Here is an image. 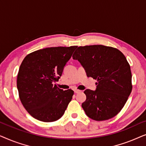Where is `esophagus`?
<instances>
[{
  "label": "esophagus",
  "instance_id": "obj_1",
  "mask_svg": "<svg viewBox=\"0 0 146 146\" xmlns=\"http://www.w3.org/2000/svg\"><path fill=\"white\" fill-rule=\"evenodd\" d=\"M81 92V90H74V92L76 94H78V93H80Z\"/></svg>",
  "mask_w": 146,
  "mask_h": 146
}]
</instances>
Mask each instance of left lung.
Returning <instances> with one entry per match:
<instances>
[{
    "instance_id": "8db88e82",
    "label": "left lung",
    "mask_w": 146,
    "mask_h": 146,
    "mask_svg": "<svg viewBox=\"0 0 146 146\" xmlns=\"http://www.w3.org/2000/svg\"><path fill=\"white\" fill-rule=\"evenodd\" d=\"M84 68L88 77L97 80L96 90L84 92L82 104L86 114L96 121L116 115L130 94L131 73L125 56L119 50L103 45L80 46L72 56Z\"/></svg>"
}]
</instances>
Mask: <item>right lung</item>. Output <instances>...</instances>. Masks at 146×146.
<instances>
[{
  "label": "right lung",
  "instance_id": "obj_1",
  "mask_svg": "<svg viewBox=\"0 0 146 146\" xmlns=\"http://www.w3.org/2000/svg\"><path fill=\"white\" fill-rule=\"evenodd\" d=\"M78 46L50 47L33 52L23 60L17 88L23 106L38 120L51 122L62 116L74 91L54 84Z\"/></svg>",
  "mask_w": 146,
  "mask_h": 146
}]
</instances>
